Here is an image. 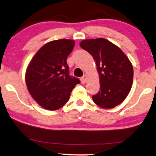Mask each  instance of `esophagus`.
Wrapping results in <instances>:
<instances>
[{
    "mask_svg": "<svg viewBox=\"0 0 156 156\" xmlns=\"http://www.w3.org/2000/svg\"><path fill=\"white\" fill-rule=\"evenodd\" d=\"M87 75L84 74L81 79V82L82 84H85L86 82H87Z\"/></svg>",
    "mask_w": 156,
    "mask_h": 156,
    "instance_id": "esophagus-1",
    "label": "esophagus"
}]
</instances>
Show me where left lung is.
Masks as SVG:
<instances>
[{
    "label": "left lung",
    "mask_w": 156,
    "mask_h": 156,
    "mask_svg": "<svg viewBox=\"0 0 156 156\" xmlns=\"http://www.w3.org/2000/svg\"><path fill=\"white\" fill-rule=\"evenodd\" d=\"M95 61L99 74L100 91L93 95L94 103L103 108H113L122 103L133 82V67L118 46L104 38L80 43Z\"/></svg>",
    "instance_id": "8db88e82"
}]
</instances>
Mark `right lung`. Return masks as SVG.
<instances>
[{"label":"right lung","instance_id":"right-lung-1","mask_svg":"<svg viewBox=\"0 0 156 156\" xmlns=\"http://www.w3.org/2000/svg\"><path fill=\"white\" fill-rule=\"evenodd\" d=\"M72 40L46 43L37 52L27 69L25 81L29 93L43 108L55 111L68 102L80 80L69 75L66 58L74 47Z\"/></svg>","mask_w":156,"mask_h":156}]
</instances>
